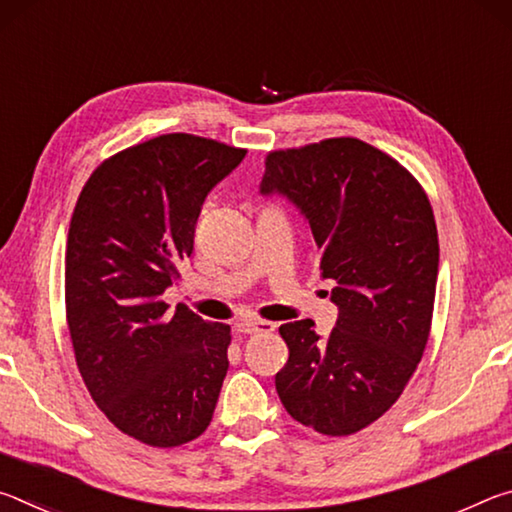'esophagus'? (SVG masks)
<instances>
[{
  "label": "esophagus",
  "instance_id": "obj_1",
  "mask_svg": "<svg viewBox=\"0 0 512 512\" xmlns=\"http://www.w3.org/2000/svg\"><path fill=\"white\" fill-rule=\"evenodd\" d=\"M239 334H259V332H273L275 323H268V320H259V318H244L235 325Z\"/></svg>",
  "mask_w": 512,
  "mask_h": 512
}]
</instances>
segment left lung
Here are the masks:
<instances>
[{
	"mask_svg": "<svg viewBox=\"0 0 512 512\" xmlns=\"http://www.w3.org/2000/svg\"><path fill=\"white\" fill-rule=\"evenodd\" d=\"M262 194L305 214L339 318L320 339L314 320L280 327L289 361L275 375L293 420L350 436L402 395L427 348L438 277V230L422 185L357 137L271 151Z\"/></svg>",
	"mask_w": 512,
	"mask_h": 512,
	"instance_id": "8db88e82",
	"label": "left lung"
}]
</instances>
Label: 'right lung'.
I'll return each mask as SVG.
<instances>
[{
  "label": "right lung",
  "mask_w": 512,
  "mask_h": 512,
  "mask_svg": "<svg viewBox=\"0 0 512 512\" xmlns=\"http://www.w3.org/2000/svg\"><path fill=\"white\" fill-rule=\"evenodd\" d=\"M246 149L169 133L110 155L69 223L65 314L76 366L115 427L178 447L210 427L228 372L230 325L207 323L162 293L194 250L210 189Z\"/></svg>",
  "instance_id": "add662e5"
}]
</instances>
